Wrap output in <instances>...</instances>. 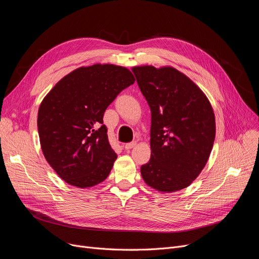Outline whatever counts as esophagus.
<instances>
[{
  "label": "esophagus",
  "mask_w": 259,
  "mask_h": 259,
  "mask_svg": "<svg viewBox=\"0 0 259 259\" xmlns=\"http://www.w3.org/2000/svg\"><path fill=\"white\" fill-rule=\"evenodd\" d=\"M135 146H137V142H132V143H128L125 145V149L126 150H130V149L134 148Z\"/></svg>",
  "instance_id": "obj_1"
}]
</instances>
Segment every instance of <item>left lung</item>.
I'll return each instance as SVG.
<instances>
[{"instance_id": "left-lung-1", "label": "left lung", "mask_w": 259, "mask_h": 259, "mask_svg": "<svg viewBox=\"0 0 259 259\" xmlns=\"http://www.w3.org/2000/svg\"><path fill=\"white\" fill-rule=\"evenodd\" d=\"M132 71L151 110V158L141 167L143 180L162 193L185 189L212 151L213 108L200 88L173 67L137 66Z\"/></svg>"}]
</instances>
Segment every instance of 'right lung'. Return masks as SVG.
I'll use <instances>...</instances> for the list:
<instances>
[{
  "label": "right lung",
  "instance_id": "1",
  "mask_svg": "<svg viewBox=\"0 0 259 259\" xmlns=\"http://www.w3.org/2000/svg\"><path fill=\"white\" fill-rule=\"evenodd\" d=\"M134 80L126 67H79L59 80L40 103V148L67 184L83 189L107 179L117 155L109 144L103 116L118 93Z\"/></svg>",
  "mask_w": 259,
  "mask_h": 259
}]
</instances>
